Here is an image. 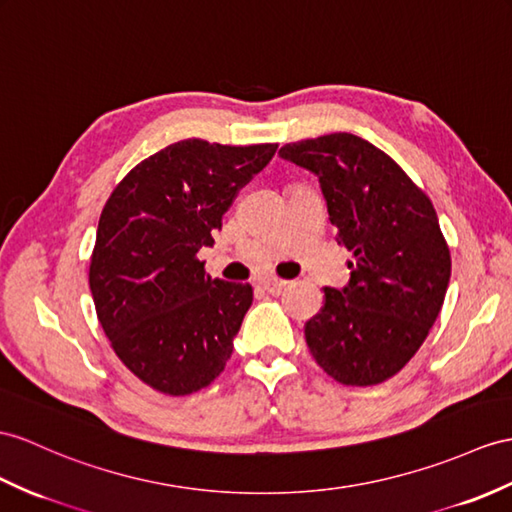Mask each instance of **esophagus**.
Wrapping results in <instances>:
<instances>
[{"label": "esophagus", "instance_id": "obj_1", "mask_svg": "<svg viewBox=\"0 0 512 512\" xmlns=\"http://www.w3.org/2000/svg\"><path fill=\"white\" fill-rule=\"evenodd\" d=\"M258 286H260V289L269 291V293H280L284 286H286V282L278 280V278H263V280L258 282Z\"/></svg>", "mask_w": 512, "mask_h": 512}]
</instances>
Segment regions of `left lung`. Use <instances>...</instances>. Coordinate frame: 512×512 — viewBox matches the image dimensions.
<instances>
[{
	"instance_id": "8db88e82",
	"label": "left lung",
	"mask_w": 512,
	"mask_h": 512,
	"mask_svg": "<svg viewBox=\"0 0 512 512\" xmlns=\"http://www.w3.org/2000/svg\"><path fill=\"white\" fill-rule=\"evenodd\" d=\"M280 156L319 178L336 241L354 254L350 282L326 286L306 323L308 350L341 384L389 380L426 341L450 284L436 210L391 156L356 134L289 143Z\"/></svg>"
}]
</instances>
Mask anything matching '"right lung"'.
Returning a JSON list of instances; mask_svg holds the SVG:
<instances>
[{
	"label": "right lung",
	"mask_w": 512,
	"mask_h": 512,
	"mask_svg": "<svg viewBox=\"0 0 512 512\" xmlns=\"http://www.w3.org/2000/svg\"><path fill=\"white\" fill-rule=\"evenodd\" d=\"M276 149L178 141L108 197L89 271L97 319L121 363L160 393L204 389L232 356L254 291L210 278L197 252Z\"/></svg>",
	"instance_id": "1"
}]
</instances>
